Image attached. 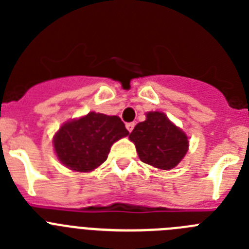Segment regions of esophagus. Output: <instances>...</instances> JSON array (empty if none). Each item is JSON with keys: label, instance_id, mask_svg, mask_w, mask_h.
Returning <instances> with one entry per match:
<instances>
[{"label": "esophagus", "instance_id": "esophagus-1", "mask_svg": "<svg viewBox=\"0 0 249 249\" xmlns=\"http://www.w3.org/2000/svg\"><path fill=\"white\" fill-rule=\"evenodd\" d=\"M126 128L128 129V132H132V129L135 128V123H133V122L127 123V124H126Z\"/></svg>", "mask_w": 249, "mask_h": 249}]
</instances>
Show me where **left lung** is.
I'll use <instances>...</instances> for the list:
<instances>
[{
	"instance_id": "1",
	"label": "left lung",
	"mask_w": 249,
	"mask_h": 249,
	"mask_svg": "<svg viewBox=\"0 0 249 249\" xmlns=\"http://www.w3.org/2000/svg\"><path fill=\"white\" fill-rule=\"evenodd\" d=\"M129 140L142 162L158 169L177 166L188 151V137L162 112H148L146 121L136 124Z\"/></svg>"
}]
</instances>
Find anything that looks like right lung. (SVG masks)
I'll use <instances>...</instances> for the list:
<instances>
[{
	"instance_id": "add662e5",
	"label": "right lung",
	"mask_w": 249,
	"mask_h": 249,
	"mask_svg": "<svg viewBox=\"0 0 249 249\" xmlns=\"http://www.w3.org/2000/svg\"><path fill=\"white\" fill-rule=\"evenodd\" d=\"M128 135L117 116L89 112L62 124L53 137V147L63 166L91 172L107 160L112 144Z\"/></svg>"
}]
</instances>
